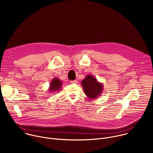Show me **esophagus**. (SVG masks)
I'll return each instance as SVG.
<instances>
[{
	"label": "esophagus",
	"instance_id": "1",
	"mask_svg": "<svg viewBox=\"0 0 153 153\" xmlns=\"http://www.w3.org/2000/svg\"><path fill=\"white\" fill-rule=\"evenodd\" d=\"M71 84H76L77 83V81L76 80H72V81H70V82Z\"/></svg>",
	"mask_w": 153,
	"mask_h": 153
}]
</instances>
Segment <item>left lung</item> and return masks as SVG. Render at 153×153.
Segmentation results:
<instances>
[{"label":"left lung","mask_w":153,"mask_h":153,"mask_svg":"<svg viewBox=\"0 0 153 153\" xmlns=\"http://www.w3.org/2000/svg\"><path fill=\"white\" fill-rule=\"evenodd\" d=\"M81 85L85 95L89 99H96L100 96L103 90V83L90 74L82 80Z\"/></svg>","instance_id":"obj_1"}]
</instances>
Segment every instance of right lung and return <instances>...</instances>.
<instances>
[{
  "label": "right lung",
  "mask_w": 153,
  "mask_h": 153,
  "mask_svg": "<svg viewBox=\"0 0 153 153\" xmlns=\"http://www.w3.org/2000/svg\"><path fill=\"white\" fill-rule=\"evenodd\" d=\"M62 85V82L59 78H54L50 82V86L48 88L49 92H59L61 90Z\"/></svg>",
  "instance_id": "obj_1"
}]
</instances>
